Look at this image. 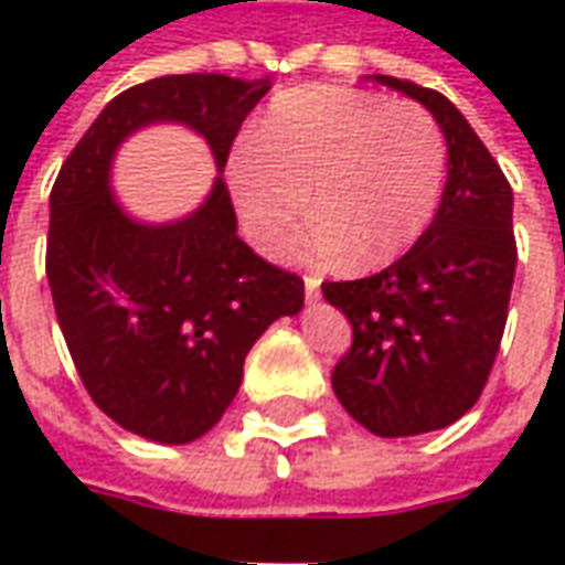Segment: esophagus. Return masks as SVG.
Returning a JSON list of instances; mask_svg holds the SVG:
<instances>
[{"instance_id":"1","label":"esophagus","mask_w":565,"mask_h":565,"mask_svg":"<svg viewBox=\"0 0 565 565\" xmlns=\"http://www.w3.org/2000/svg\"><path fill=\"white\" fill-rule=\"evenodd\" d=\"M306 296H308V299H318V296H320V278H318V275H306Z\"/></svg>"}]
</instances>
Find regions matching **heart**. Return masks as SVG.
<instances>
[{
  "label": "heart",
  "mask_w": 565,
  "mask_h": 565,
  "mask_svg": "<svg viewBox=\"0 0 565 565\" xmlns=\"http://www.w3.org/2000/svg\"><path fill=\"white\" fill-rule=\"evenodd\" d=\"M448 145L412 99L311 84L278 93L230 160L247 235L278 254L308 211L302 250L379 269L424 235L445 186Z\"/></svg>",
  "instance_id": "heart-1"
}]
</instances>
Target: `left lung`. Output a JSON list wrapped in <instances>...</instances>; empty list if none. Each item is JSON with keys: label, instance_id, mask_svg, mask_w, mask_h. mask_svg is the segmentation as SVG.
Instances as JSON below:
<instances>
[{"label": "left lung", "instance_id": "1", "mask_svg": "<svg viewBox=\"0 0 565 565\" xmlns=\"http://www.w3.org/2000/svg\"><path fill=\"white\" fill-rule=\"evenodd\" d=\"M436 117L448 141V181L415 247L379 275L323 281L354 342L332 369L344 412L384 438L460 420L497 363L514 284L511 184L469 120L438 90L375 75Z\"/></svg>", "mask_w": 565, "mask_h": 565}]
</instances>
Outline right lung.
Listing matches in <instances>:
<instances>
[{"instance_id":"right-lung-1","label":"right lung","mask_w":565,"mask_h":565,"mask_svg":"<svg viewBox=\"0 0 565 565\" xmlns=\"http://www.w3.org/2000/svg\"><path fill=\"white\" fill-rule=\"evenodd\" d=\"M266 93V78L214 72L136 84L105 105L51 190L44 269L72 363L93 403L150 441L186 445L221 420L247 351L302 308L306 281L238 238L223 178L184 221L127 217L108 186L111 157L129 132L174 120L205 136L223 172Z\"/></svg>"}]
</instances>
